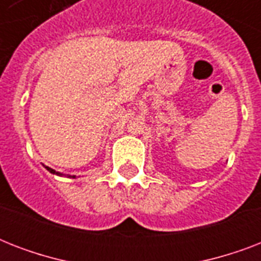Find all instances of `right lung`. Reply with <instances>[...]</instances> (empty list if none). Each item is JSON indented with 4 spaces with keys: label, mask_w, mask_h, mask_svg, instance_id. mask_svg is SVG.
Returning a JSON list of instances; mask_svg holds the SVG:
<instances>
[{
    "label": "right lung",
    "mask_w": 261,
    "mask_h": 261,
    "mask_svg": "<svg viewBox=\"0 0 261 261\" xmlns=\"http://www.w3.org/2000/svg\"><path fill=\"white\" fill-rule=\"evenodd\" d=\"M46 169L48 172H51V173H54V174H59V176H61V173H59V172H55L54 169H51V168H48V167H46ZM73 177H74V176H73Z\"/></svg>",
    "instance_id": "1"
}]
</instances>
